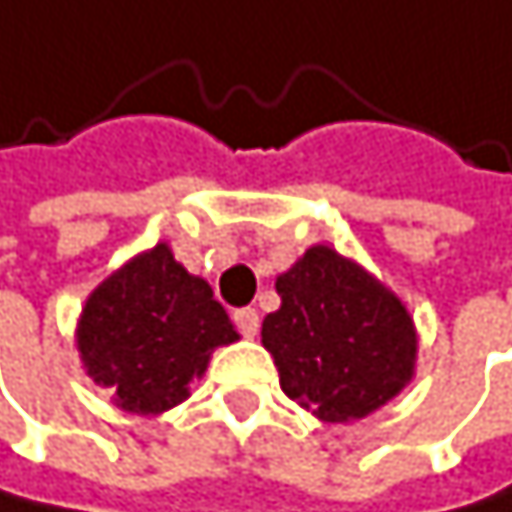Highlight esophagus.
<instances>
[{
	"mask_svg": "<svg viewBox=\"0 0 512 512\" xmlns=\"http://www.w3.org/2000/svg\"><path fill=\"white\" fill-rule=\"evenodd\" d=\"M234 325H237V331L243 334V338H256V331H259V312L250 309V306L234 309Z\"/></svg>",
	"mask_w": 512,
	"mask_h": 512,
	"instance_id": "1",
	"label": "esophagus"
}]
</instances>
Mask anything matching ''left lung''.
<instances>
[{
    "label": "left lung",
    "mask_w": 512,
    "mask_h": 512,
    "mask_svg": "<svg viewBox=\"0 0 512 512\" xmlns=\"http://www.w3.org/2000/svg\"><path fill=\"white\" fill-rule=\"evenodd\" d=\"M262 322L281 391L325 422L363 419L413 378L416 331L403 303L356 262L312 247L275 281Z\"/></svg>",
    "instance_id": "8db88e82"
}]
</instances>
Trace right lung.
<instances>
[{
    "instance_id": "right-lung-1",
    "label": "right lung",
    "mask_w": 512,
    "mask_h": 512,
    "mask_svg": "<svg viewBox=\"0 0 512 512\" xmlns=\"http://www.w3.org/2000/svg\"><path fill=\"white\" fill-rule=\"evenodd\" d=\"M237 341L203 278L187 275L165 243L102 281L77 325L90 378L127 413H165L187 400L215 347Z\"/></svg>"
}]
</instances>
